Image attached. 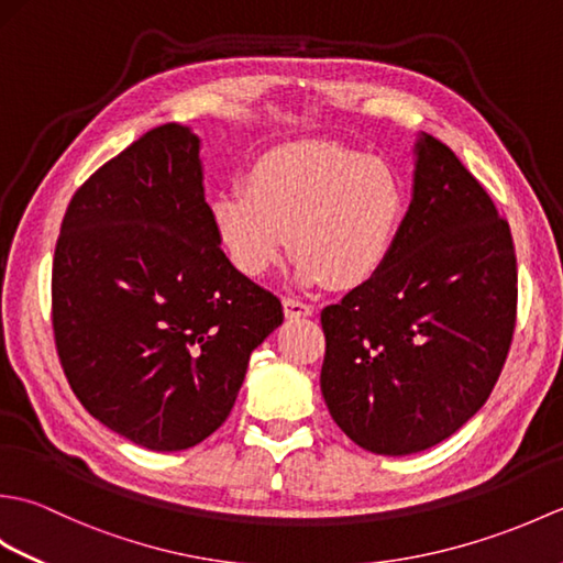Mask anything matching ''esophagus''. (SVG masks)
Listing matches in <instances>:
<instances>
[{
    "mask_svg": "<svg viewBox=\"0 0 563 563\" xmlns=\"http://www.w3.org/2000/svg\"><path fill=\"white\" fill-rule=\"evenodd\" d=\"M283 309H285V317L288 319H300V317H312L314 307L300 302V300H292V297H285L283 300Z\"/></svg>",
    "mask_w": 563,
    "mask_h": 563,
    "instance_id": "34e87169",
    "label": "esophagus"
}]
</instances>
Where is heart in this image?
Here are the masks:
<instances>
[{
  "instance_id": "b5f03b06",
  "label": "heart",
  "mask_w": 563,
  "mask_h": 563,
  "mask_svg": "<svg viewBox=\"0 0 563 563\" xmlns=\"http://www.w3.org/2000/svg\"><path fill=\"white\" fill-rule=\"evenodd\" d=\"M404 210V181L389 162L336 142H290L261 154L246 190L214 196L210 218L249 278L278 266L290 234L297 283L349 290L385 266Z\"/></svg>"
}]
</instances>
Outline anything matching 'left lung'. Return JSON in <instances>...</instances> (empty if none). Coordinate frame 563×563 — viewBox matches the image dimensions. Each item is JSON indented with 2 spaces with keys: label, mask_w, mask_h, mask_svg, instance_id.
<instances>
[{
  "label": "left lung",
  "mask_w": 563,
  "mask_h": 563,
  "mask_svg": "<svg viewBox=\"0 0 563 563\" xmlns=\"http://www.w3.org/2000/svg\"><path fill=\"white\" fill-rule=\"evenodd\" d=\"M508 222L450 147L421 133L411 202L373 278L321 312V394L375 454L438 445L486 404L516 329Z\"/></svg>",
  "instance_id": "8db88e82"
}]
</instances>
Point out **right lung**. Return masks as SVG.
<instances>
[{
    "label": "right lung",
    "instance_id": "1",
    "mask_svg": "<svg viewBox=\"0 0 563 563\" xmlns=\"http://www.w3.org/2000/svg\"><path fill=\"white\" fill-rule=\"evenodd\" d=\"M283 324L280 300L220 249L200 137L150 130L69 200L53 261L59 363L84 409L157 452L198 445Z\"/></svg>",
    "mask_w": 563,
    "mask_h": 563
}]
</instances>
